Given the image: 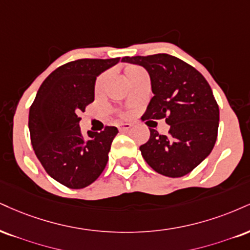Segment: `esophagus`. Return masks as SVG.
I'll list each match as a JSON object with an SVG mask.
<instances>
[{"label": "esophagus", "mask_w": 250, "mask_h": 250, "mask_svg": "<svg viewBox=\"0 0 250 250\" xmlns=\"http://www.w3.org/2000/svg\"><path fill=\"white\" fill-rule=\"evenodd\" d=\"M117 128H119L120 131H128L131 128V125L130 123H119Z\"/></svg>", "instance_id": "esophagus-1"}]
</instances>
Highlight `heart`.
Here are the masks:
<instances>
[{"label": "heart", "instance_id": "1", "mask_svg": "<svg viewBox=\"0 0 250 250\" xmlns=\"http://www.w3.org/2000/svg\"><path fill=\"white\" fill-rule=\"evenodd\" d=\"M144 72L143 68H141L140 66H136V65H127L125 67V79L128 81H130L133 78H135L136 76H138L140 73H142ZM107 76L108 73L107 72H104V73H101L100 76L96 78L95 80V83H94V89L95 92H100L102 89V87H104V83H106V79H107Z\"/></svg>", "mask_w": 250, "mask_h": 250}]
</instances>
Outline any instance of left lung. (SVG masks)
I'll list each match as a JSON object with an SVG mask.
<instances>
[{"label": "left lung", "instance_id": "8db88e82", "mask_svg": "<svg viewBox=\"0 0 250 250\" xmlns=\"http://www.w3.org/2000/svg\"><path fill=\"white\" fill-rule=\"evenodd\" d=\"M122 62L143 66L151 79L154 96L143 121L165 119L170 125L167 135L150 128L149 141L140 146L143 158L163 176L191 172L211 154L218 136L219 106L211 86L193 66L167 53L123 57Z\"/></svg>", "mask_w": 250, "mask_h": 250}]
</instances>
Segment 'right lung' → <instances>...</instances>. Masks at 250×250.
I'll use <instances>...</instances> for the list:
<instances>
[{"mask_svg":"<svg viewBox=\"0 0 250 250\" xmlns=\"http://www.w3.org/2000/svg\"><path fill=\"white\" fill-rule=\"evenodd\" d=\"M120 58L78 59L59 66L39 87L29 112L32 148L47 173L70 188H83L106 167L116 127L81 134L79 114L94 101L99 74Z\"/></svg>","mask_w":250,"mask_h":250,"instance_id":"right-lung-1","label":"right lung"}]
</instances>
